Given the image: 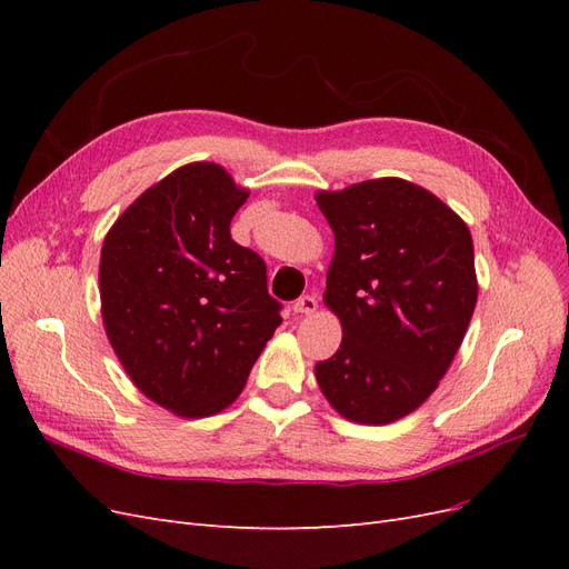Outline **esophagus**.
Instances as JSON below:
<instances>
[{
  "label": "esophagus",
  "instance_id": "1",
  "mask_svg": "<svg viewBox=\"0 0 569 569\" xmlns=\"http://www.w3.org/2000/svg\"><path fill=\"white\" fill-rule=\"evenodd\" d=\"M295 313H301V316H311V313H316V308H318V299L313 297V295H306V297H301V299H297L295 301Z\"/></svg>",
  "mask_w": 569,
  "mask_h": 569
}]
</instances>
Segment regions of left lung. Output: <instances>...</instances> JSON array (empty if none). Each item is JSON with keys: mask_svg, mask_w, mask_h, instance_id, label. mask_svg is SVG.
I'll use <instances>...</instances> for the list:
<instances>
[{"mask_svg": "<svg viewBox=\"0 0 569 569\" xmlns=\"http://www.w3.org/2000/svg\"><path fill=\"white\" fill-rule=\"evenodd\" d=\"M335 232L325 303L341 343L316 363L343 418L387 425L422 406L458 353L477 303L475 247L465 222L401 178L318 192Z\"/></svg>", "mask_w": 569, "mask_h": 569, "instance_id": "obj_1", "label": "left lung"}]
</instances>
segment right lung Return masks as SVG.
Wrapping results in <instances>:
<instances>
[{
	"instance_id": "add662e5",
	"label": "right lung",
	"mask_w": 569,
	"mask_h": 569,
	"mask_svg": "<svg viewBox=\"0 0 569 569\" xmlns=\"http://www.w3.org/2000/svg\"><path fill=\"white\" fill-rule=\"evenodd\" d=\"M249 192L218 163H189L130 203L101 247L107 337L134 387L182 418L242 393L282 303L263 258L230 237Z\"/></svg>"
}]
</instances>
